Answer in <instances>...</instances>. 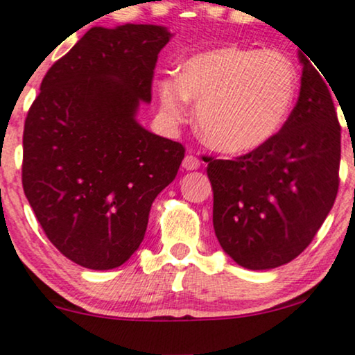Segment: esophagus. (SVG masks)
<instances>
[{
    "label": "esophagus",
    "instance_id": "esophagus-1",
    "mask_svg": "<svg viewBox=\"0 0 355 355\" xmlns=\"http://www.w3.org/2000/svg\"><path fill=\"white\" fill-rule=\"evenodd\" d=\"M200 165H201V162H200L198 157L191 155V154L187 155L185 159H183V162H182V167L185 170H198Z\"/></svg>",
    "mask_w": 355,
    "mask_h": 355
}]
</instances>
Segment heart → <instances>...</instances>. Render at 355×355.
<instances>
[{
    "label": "heart",
    "instance_id": "obj_1",
    "mask_svg": "<svg viewBox=\"0 0 355 355\" xmlns=\"http://www.w3.org/2000/svg\"><path fill=\"white\" fill-rule=\"evenodd\" d=\"M297 83V70L282 53L223 46L185 58L177 78L157 82V93L170 121L183 119L188 100L196 103V125L206 144L244 154L284 128Z\"/></svg>",
    "mask_w": 355,
    "mask_h": 355
}]
</instances>
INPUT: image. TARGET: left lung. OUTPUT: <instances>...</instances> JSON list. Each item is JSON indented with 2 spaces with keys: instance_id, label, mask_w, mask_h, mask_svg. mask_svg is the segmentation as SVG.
Masks as SVG:
<instances>
[{
  "instance_id": "1",
  "label": "left lung",
  "mask_w": 355,
  "mask_h": 355,
  "mask_svg": "<svg viewBox=\"0 0 355 355\" xmlns=\"http://www.w3.org/2000/svg\"><path fill=\"white\" fill-rule=\"evenodd\" d=\"M300 62L297 106L277 136L234 160H206L214 232L224 252L250 270L298 257L338 195L340 125L331 85L302 52Z\"/></svg>"
}]
</instances>
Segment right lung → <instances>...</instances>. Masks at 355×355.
Segmentation results:
<instances>
[{
	"label": "right lung",
	"mask_w": 355,
	"mask_h": 355,
	"mask_svg": "<svg viewBox=\"0 0 355 355\" xmlns=\"http://www.w3.org/2000/svg\"><path fill=\"white\" fill-rule=\"evenodd\" d=\"M170 37L154 24L92 28L49 69L29 107L26 198L49 241L85 268L110 270L136 252L185 157L180 142L136 119Z\"/></svg>",
	"instance_id": "obj_1"
}]
</instances>
